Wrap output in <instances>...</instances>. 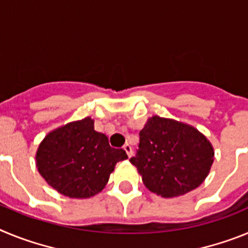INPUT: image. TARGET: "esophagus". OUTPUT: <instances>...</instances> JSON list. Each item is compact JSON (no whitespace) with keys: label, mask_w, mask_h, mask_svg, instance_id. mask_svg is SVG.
I'll list each match as a JSON object with an SVG mask.
<instances>
[{"label":"esophagus","mask_w":248,"mask_h":248,"mask_svg":"<svg viewBox=\"0 0 248 248\" xmlns=\"http://www.w3.org/2000/svg\"><path fill=\"white\" fill-rule=\"evenodd\" d=\"M123 149L125 150L126 155H128L129 157H131V155H133V149H131V146L129 145V144H125V145L123 146Z\"/></svg>","instance_id":"1"}]
</instances>
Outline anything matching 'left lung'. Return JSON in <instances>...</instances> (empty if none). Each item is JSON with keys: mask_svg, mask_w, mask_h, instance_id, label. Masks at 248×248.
Listing matches in <instances>:
<instances>
[{"mask_svg": "<svg viewBox=\"0 0 248 248\" xmlns=\"http://www.w3.org/2000/svg\"><path fill=\"white\" fill-rule=\"evenodd\" d=\"M139 137V149L130 163L151 192L163 198L185 195L209 175L214 148L194 126L154 115Z\"/></svg>", "mask_w": 248, "mask_h": 248, "instance_id": "8db88e82", "label": "left lung"}]
</instances>
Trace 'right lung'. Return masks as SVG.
I'll return each mask as SVG.
<instances>
[{
  "mask_svg": "<svg viewBox=\"0 0 248 248\" xmlns=\"http://www.w3.org/2000/svg\"><path fill=\"white\" fill-rule=\"evenodd\" d=\"M125 159V151L111 148L87 117L48 133L37 150L36 165L59 194L88 199L104 189L118 161Z\"/></svg>",
  "mask_w": 248,
  "mask_h": 248,
  "instance_id": "right-lung-1",
  "label": "right lung"
}]
</instances>
